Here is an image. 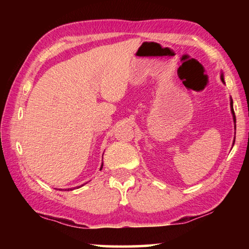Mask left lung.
Returning <instances> with one entry per match:
<instances>
[{
  "label": "left lung",
  "mask_w": 249,
  "mask_h": 249,
  "mask_svg": "<svg viewBox=\"0 0 249 249\" xmlns=\"http://www.w3.org/2000/svg\"><path fill=\"white\" fill-rule=\"evenodd\" d=\"M221 80H222L223 83H225V82H224V77H223V74L221 75ZM231 114H233L234 124H236V117H235V113H234V108H233V100H231ZM235 129H236V125H235ZM234 142H235V140H234V142H233V144H234Z\"/></svg>",
  "instance_id": "left-lung-1"
}]
</instances>
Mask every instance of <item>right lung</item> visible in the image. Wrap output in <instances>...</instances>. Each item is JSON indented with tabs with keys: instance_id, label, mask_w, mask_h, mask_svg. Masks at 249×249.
<instances>
[{
	"instance_id": "add662e5",
	"label": "right lung",
	"mask_w": 249,
	"mask_h": 249,
	"mask_svg": "<svg viewBox=\"0 0 249 249\" xmlns=\"http://www.w3.org/2000/svg\"><path fill=\"white\" fill-rule=\"evenodd\" d=\"M102 167H103V163H102V166H101V169H102ZM83 185V184H82ZM78 188H80V187H78ZM74 189V188H73ZM73 189L72 188H71V189H68V190H67V191H70V190H73Z\"/></svg>"
}]
</instances>
